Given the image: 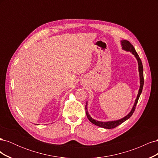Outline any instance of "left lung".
<instances>
[{"mask_svg": "<svg viewBox=\"0 0 158 158\" xmlns=\"http://www.w3.org/2000/svg\"><path fill=\"white\" fill-rule=\"evenodd\" d=\"M121 46H122V49L124 51H126L127 52H132V54L134 55V56H135V58L136 59L137 61H138V72H139V76H140V88L139 90H138V93L137 95V97L136 98V100L135 102V104L131 109V111H130L127 115H126L125 117H124L123 118L118 119V120H116V121H107V122H103V121H99L97 120H95L92 117L89 115V114L88 113V102H86L85 103V113H86V115L88 118L89 119V121L93 123L94 125H95L96 126H98L99 127L102 128H107V129H111V128H114L117 127V126H118L119 125H121V123H123V122H125V121H127V119H128L130 118L132 114H133L134 111H135L136 104L138 103V99H139L140 94L142 93V88H143V85H144V75H143V66H142V61L140 59L139 56H138V53L136 52L135 47H133V45L131 44L130 42L127 40H121Z\"/></svg>", "mask_w": 158, "mask_h": 158, "instance_id": "8db88e82", "label": "left lung"}]
</instances>
